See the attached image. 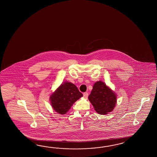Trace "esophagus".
<instances>
[{
  "mask_svg": "<svg viewBox=\"0 0 157 157\" xmlns=\"http://www.w3.org/2000/svg\"><path fill=\"white\" fill-rule=\"evenodd\" d=\"M88 92H84L83 93V96H84V98H87L88 97Z\"/></svg>",
  "mask_w": 157,
  "mask_h": 157,
  "instance_id": "esophagus-1",
  "label": "esophagus"
}]
</instances>
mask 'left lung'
<instances>
[{"mask_svg":"<svg viewBox=\"0 0 157 157\" xmlns=\"http://www.w3.org/2000/svg\"><path fill=\"white\" fill-rule=\"evenodd\" d=\"M88 99L95 110L100 115L107 114L113 111L117 101L115 93L101 81L94 84Z\"/></svg>","mask_w":157,"mask_h":157,"instance_id":"left-lung-1","label":"left lung"}]
</instances>
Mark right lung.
I'll return each mask as SVG.
<instances>
[{"instance_id":"1","label":"right lung","mask_w":157,"mask_h":157,"mask_svg":"<svg viewBox=\"0 0 157 157\" xmlns=\"http://www.w3.org/2000/svg\"><path fill=\"white\" fill-rule=\"evenodd\" d=\"M83 96L75 85L68 82L62 84L50 97L54 110L63 115L68 112L77 100Z\"/></svg>"}]
</instances>
